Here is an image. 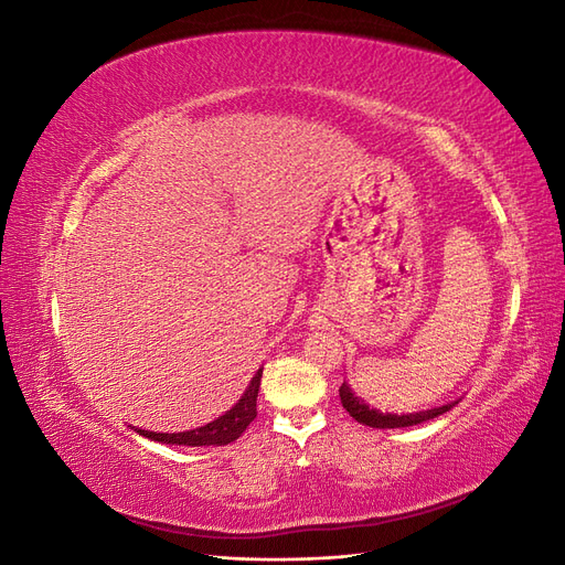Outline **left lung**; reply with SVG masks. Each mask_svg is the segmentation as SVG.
Here are the masks:
<instances>
[{"mask_svg": "<svg viewBox=\"0 0 565 565\" xmlns=\"http://www.w3.org/2000/svg\"><path fill=\"white\" fill-rule=\"evenodd\" d=\"M339 398H341V405L347 407V413L355 422L372 426V429H403V426H415V424L429 422L443 413H448V409H452L457 405V403H448L443 407L424 409V413H413V415H388V413H380V409H374L365 401L358 398L347 382L339 386Z\"/></svg>", "mask_w": 565, "mask_h": 565, "instance_id": "obj_1", "label": "left lung"}]
</instances>
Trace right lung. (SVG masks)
I'll list each match as a JSON object with an SVG mask.
<instances>
[{
	"instance_id": "add662e5",
	"label": "right lung",
	"mask_w": 565,
	"mask_h": 565,
	"mask_svg": "<svg viewBox=\"0 0 565 565\" xmlns=\"http://www.w3.org/2000/svg\"><path fill=\"white\" fill-rule=\"evenodd\" d=\"M259 386H262V370L254 374L252 384L243 393V398L237 401L226 415H221L218 419L200 426V429L193 431H183V434H158V431H143L139 429L141 436L167 443V446H228V443L237 440L243 436V431L254 422L256 417V396H259Z\"/></svg>"
}]
</instances>
